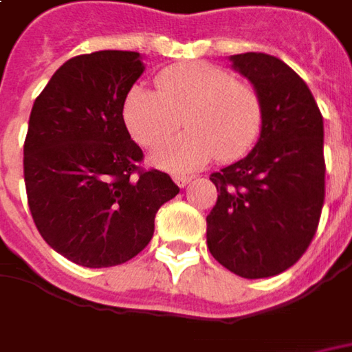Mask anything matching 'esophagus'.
<instances>
[{"mask_svg":"<svg viewBox=\"0 0 352 352\" xmlns=\"http://www.w3.org/2000/svg\"><path fill=\"white\" fill-rule=\"evenodd\" d=\"M174 182L178 184L180 188H184V186H188V184L192 182V176H186V174H176V176H174Z\"/></svg>","mask_w":352,"mask_h":352,"instance_id":"34e87169","label":"esophagus"}]
</instances>
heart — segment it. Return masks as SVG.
<instances>
[{
  "mask_svg": "<svg viewBox=\"0 0 352 352\" xmlns=\"http://www.w3.org/2000/svg\"><path fill=\"white\" fill-rule=\"evenodd\" d=\"M156 88L135 86L123 103V121L144 148L179 126L186 133L153 153L158 168L196 170L215 156L233 162L254 146L263 131V100L247 82L235 80L227 68L210 62H190L162 70Z\"/></svg>",
  "mask_w": 352,
  "mask_h": 352,
  "instance_id": "heart-1",
  "label": "heart"
}]
</instances>
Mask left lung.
Segmentation results:
<instances>
[{"mask_svg": "<svg viewBox=\"0 0 352 352\" xmlns=\"http://www.w3.org/2000/svg\"><path fill=\"white\" fill-rule=\"evenodd\" d=\"M261 94L263 131L249 155L210 180L217 201L208 215V249L243 278L276 276L302 258L325 199L323 117L304 80L264 54L231 56Z\"/></svg>", "mask_w": 352, "mask_h": 352, "instance_id": "1", "label": "left lung"}]
</instances>
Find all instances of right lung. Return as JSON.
Segmentation results:
<instances>
[{"mask_svg":"<svg viewBox=\"0 0 352 352\" xmlns=\"http://www.w3.org/2000/svg\"><path fill=\"white\" fill-rule=\"evenodd\" d=\"M139 52L100 50L66 60L34 100L23 144L27 201L41 236L68 261L107 268L153 239L155 215L180 188L141 168L123 121Z\"/></svg>","mask_w":352,"mask_h":352,"instance_id":"add662e5","label":"right lung"}]
</instances>
